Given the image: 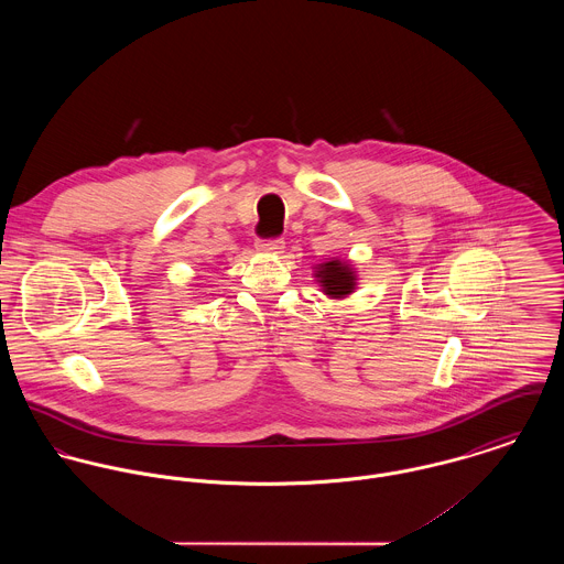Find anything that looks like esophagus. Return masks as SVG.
Masks as SVG:
<instances>
[{
  "label": "esophagus",
  "mask_w": 564,
  "mask_h": 564,
  "mask_svg": "<svg viewBox=\"0 0 564 564\" xmlns=\"http://www.w3.org/2000/svg\"><path fill=\"white\" fill-rule=\"evenodd\" d=\"M256 249L262 253H278L280 249H284L282 239H264V241L256 242Z\"/></svg>",
  "instance_id": "obj_1"
}]
</instances>
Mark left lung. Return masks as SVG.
Here are the masks:
<instances>
[{"label":"left lung","mask_w":564,"mask_h":564,"mask_svg":"<svg viewBox=\"0 0 564 564\" xmlns=\"http://www.w3.org/2000/svg\"><path fill=\"white\" fill-rule=\"evenodd\" d=\"M315 278L317 282L323 286V293L334 297V300H340V297H347L354 293L356 289V271L343 262V260H327L322 262L319 267H315Z\"/></svg>","instance_id":"obj_1"}]
</instances>
